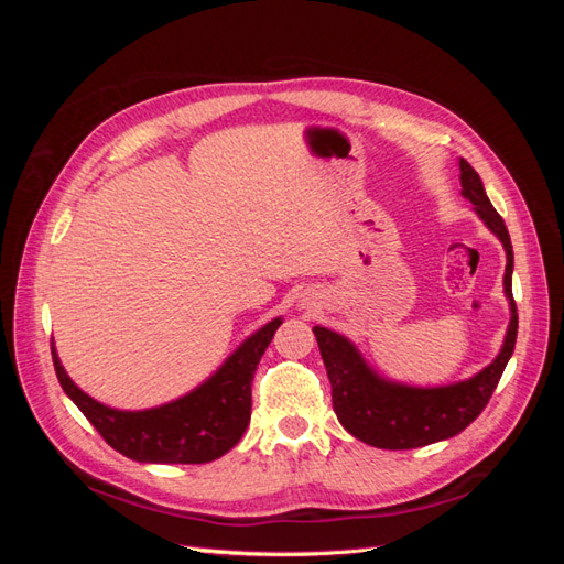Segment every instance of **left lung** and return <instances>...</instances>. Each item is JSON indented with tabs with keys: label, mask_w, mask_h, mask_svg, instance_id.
<instances>
[{
	"label": "left lung",
	"mask_w": 564,
	"mask_h": 564,
	"mask_svg": "<svg viewBox=\"0 0 564 564\" xmlns=\"http://www.w3.org/2000/svg\"><path fill=\"white\" fill-rule=\"evenodd\" d=\"M460 195L480 216L482 224L499 237L506 251L503 294L508 299L510 322L503 346L494 362L466 381L447 386H406L390 381L373 369L350 338L327 327H313L324 367L332 383L334 412L344 429L379 449H416L449 440L480 416L494 388L516 350L518 308L513 301V247L503 218L491 207L482 178L475 169L458 158Z\"/></svg>",
	"instance_id": "1"
}]
</instances>
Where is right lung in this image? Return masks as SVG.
Wrapping results in <instances>:
<instances>
[{
    "label": "right lung",
    "mask_w": 564,
    "mask_h": 564,
    "mask_svg": "<svg viewBox=\"0 0 564 564\" xmlns=\"http://www.w3.org/2000/svg\"><path fill=\"white\" fill-rule=\"evenodd\" d=\"M282 317L270 319L237 346L207 381L185 395L150 409H115L87 395L61 365L54 340L56 377L79 412L112 449L139 464H209L230 452L251 419V381Z\"/></svg>",
    "instance_id": "obj_1"
}]
</instances>
